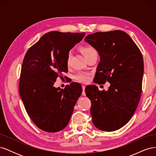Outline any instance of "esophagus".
<instances>
[{"label":"esophagus","instance_id":"esophagus-1","mask_svg":"<svg viewBox=\"0 0 156 156\" xmlns=\"http://www.w3.org/2000/svg\"><path fill=\"white\" fill-rule=\"evenodd\" d=\"M82 88H83V93H82V95H83V96H85V92H84V90H85V86L83 85V86L82 87Z\"/></svg>","mask_w":156,"mask_h":156}]
</instances>
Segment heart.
<instances>
[{
    "label": "heart",
    "instance_id": "b5f03b06",
    "mask_svg": "<svg viewBox=\"0 0 156 156\" xmlns=\"http://www.w3.org/2000/svg\"><path fill=\"white\" fill-rule=\"evenodd\" d=\"M80 51H81V52L85 58L87 57V56L90 55L91 53L96 51L90 45H83L80 48ZM70 60H71V55L69 54L67 57L68 65H69L70 63ZM75 79H76L78 81L82 82V83H87V81H88V80L90 79V75L88 73L81 72V73H79L76 76H75Z\"/></svg>",
    "mask_w": 156,
    "mask_h": 156
}]
</instances>
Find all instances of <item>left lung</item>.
Here are the masks:
<instances>
[{"label":"left lung","instance_id":"1","mask_svg":"<svg viewBox=\"0 0 156 156\" xmlns=\"http://www.w3.org/2000/svg\"><path fill=\"white\" fill-rule=\"evenodd\" d=\"M84 40L100 56L96 83H111L107 91L99 90L94 85L85 88L91 101L92 122L102 131L117 130L129 121L139 104L144 73L142 53L122 30L96 32Z\"/></svg>","mask_w":156,"mask_h":156}]
</instances>
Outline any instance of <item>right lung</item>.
Wrapping results in <instances>:
<instances>
[{"instance_id": "1", "label": "right lung", "mask_w": 156, "mask_h": 156, "mask_svg": "<svg viewBox=\"0 0 156 156\" xmlns=\"http://www.w3.org/2000/svg\"><path fill=\"white\" fill-rule=\"evenodd\" d=\"M84 36V32H50L25 54L19 90L28 115L41 130L59 131L70 120L82 87L72 83L63 90L55 88L53 84L63 72H68L69 51Z\"/></svg>"}]
</instances>
